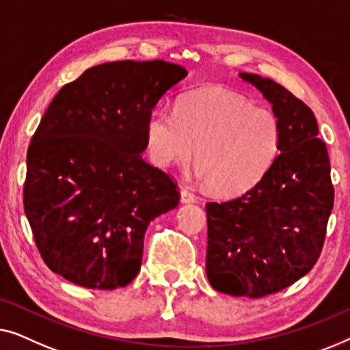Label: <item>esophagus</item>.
Listing matches in <instances>:
<instances>
[{
	"mask_svg": "<svg viewBox=\"0 0 350 350\" xmlns=\"http://www.w3.org/2000/svg\"><path fill=\"white\" fill-rule=\"evenodd\" d=\"M196 200H198V198H196V195L193 193V191H190L187 189L180 190V201H182V203H195Z\"/></svg>",
	"mask_w": 350,
	"mask_h": 350,
	"instance_id": "obj_1",
	"label": "esophagus"
}]
</instances>
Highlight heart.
<instances>
[{"label":"heart","mask_w":350,"mask_h":350,"mask_svg":"<svg viewBox=\"0 0 350 350\" xmlns=\"http://www.w3.org/2000/svg\"><path fill=\"white\" fill-rule=\"evenodd\" d=\"M282 125L274 112L222 88L185 95L177 111L155 106L146 120V142L155 165H185L198 150V174L222 195L258 184L282 149Z\"/></svg>","instance_id":"1"}]
</instances>
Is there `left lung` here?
<instances>
[{
	"label": "left lung",
	"mask_w": 350,
	"mask_h": 350,
	"mask_svg": "<svg viewBox=\"0 0 350 350\" xmlns=\"http://www.w3.org/2000/svg\"><path fill=\"white\" fill-rule=\"evenodd\" d=\"M239 77L273 105L282 149L257 185L238 198L206 204V274L219 292L262 298L287 288L317 263L334 189L314 112L271 79Z\"/></svg>",
	"instance_id": "obj_1"
}]
</instances>
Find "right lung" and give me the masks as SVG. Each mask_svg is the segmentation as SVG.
<instances>
[{
    "label": "right lung",
    "instance_id": "obj_1",
    "mask_svg": "<svg viewBox=\"0 0 350 350\" xmlns=\"http://www.w3.org/2000/svg\"><path fill=\"white\" fill-rule=\"evenodd\" d=\"M185 76L163 60L103 63L49 105L28 147L23 208L53 273L100 290L139 273L147 225L180 195L173 177L142 159L146 120Z\"/></svg>",
    "mask_w": 350,
    "mask_h": 350
}]
</instances>
